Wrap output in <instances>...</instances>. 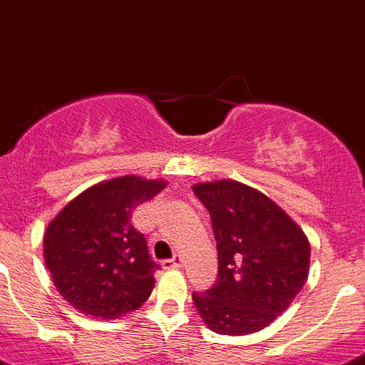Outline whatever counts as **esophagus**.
<instances>
[{"mask_svg": "<svg viewBox=\"0 0 365 365\" xmlns=\"http://www.w3.org/2000/svg\"><path fill=\"white\" fill-rule=\"evenodd\" d=\"M182 265H183V256L182 255H176L173 260H163L162 262V267L167 269V271H169V269H180Z\"/></svg>", "mask_w": 365, "mask_h": 365, "instance_id": "esophagus-1", "label": "esophagus"}]
</instances>
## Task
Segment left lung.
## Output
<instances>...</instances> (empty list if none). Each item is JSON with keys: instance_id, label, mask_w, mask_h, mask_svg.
<instances>
[{"instance_id": "left-lung-1", "label": "left lung", "mask_w": 365, "mask_h": 365, "mask_svg": "<svg viewBox=\"0 0 365 365\" xmlns=\"http://www.w3.org/2000/svg\"><path fill=\"white\" fill-rule=\"evenodd\" d=\"M192 190L211 215L218 249V280L192 293L196 311L218 334L258 333L304 287L309 240L282 207L245 183L216 180Z\"/></svg>"}]
</instances>
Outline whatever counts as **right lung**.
Here are the masks:
<instances>
[{
  "label": "right lung",
  "mask_w": 365,
  "mask_h": 365,
  "mask_svg": "<svg viewBox=\"0 0 365 365\" xmlns=\"http://www.w3.org/2000/svg\"><path fill=\"white\" fill-rule=\"evenodd\" d=\"M165 180L118 176L88 187L45 229L43 258L58 293L91 318L116 320L142 307L158 265L130 223L133 211Z\"/></svg>",
  "instance_id": "1"
}]
</instances>
